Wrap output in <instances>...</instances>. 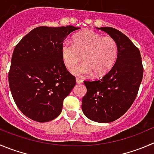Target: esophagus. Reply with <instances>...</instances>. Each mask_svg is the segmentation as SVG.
Segmentation results:
<instances>
[{"mask_svg":"<svg viewBox=\"0 0 154 154\" xmlns=\"http://www.w3.org/2000/svg\"><path fill=\"white\" fill-rule=\"evenodd\" d=\"M82 79H79V78H77L76 79V83H77V84H81V83H82Z\"/></svg>","mask_w":154,"mask_h":154,"instance_id":"esophagus-1","label":"esophagus"}]
</instances>
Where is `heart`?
I'll use <instances>...</instances> for the list:
<instances>
[{
  "label": "heart",
  "mask_w": 154,
  "mask_h": 154,
  "mask_svg": "<svg viewBox=\"0 0 154 154\" xmlns=\"http://www.w3.org/2000/svg\"><path fill=\"white\" fill-rule=\"evenodd\" d=\"M118 43L112 37H103L93 31L86 30L75 35L73 43L63 42L60 53L65 66L72 70L82 60L85 63L72 73L75 75L102 77L115 66L118 59Z\"/></svg>",
  "instance_id": "heart-1"
}]
</instances>
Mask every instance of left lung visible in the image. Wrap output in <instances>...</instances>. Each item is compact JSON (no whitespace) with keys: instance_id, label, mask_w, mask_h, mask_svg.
I'll return each mask as SVG.
<instances>
[{"instance_id":"obj_1","label":"left lung","mask_w":154,"mask_h":154,"mask_svg":"<svg viewBox=\"0 0 154 154\" xmlns=\"http://www.w3.org/2000/svg\"><path fill=\"white\" fill-rule=\"evenodd\" d=\"M97 29L116 41L119 52L113 68L101 79L84 82L87 93L82 98V109L89 119L108 123L120 118L131 106L144 69L138 48L125 35L114 28Z\"/></svg>"}]
</instances>
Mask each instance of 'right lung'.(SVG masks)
Here are the masks:
<instances>
[{"mask_svg":"<svg viewBox=\"0 0 154 154\" xmlns=\"http://www.w3.org/2000/svg\"><path fill=\"white\" fill-rule=\"evenodd\" d=\"M72 26L32 29L14 51L8 79L13 98L26 116L39 122L56 119L63 100L75 85L61 57L63 42Z\"/></svg>","mask_w":154,"mask_h":154,"instance_id":"obj_1","label":"right lung"}]
</instances>
